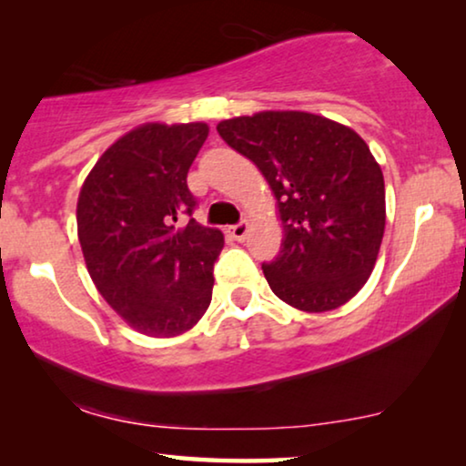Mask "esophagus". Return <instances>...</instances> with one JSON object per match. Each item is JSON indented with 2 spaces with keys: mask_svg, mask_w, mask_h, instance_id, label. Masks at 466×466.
<instances>
[{
  "mask_svg": "<svg viewBox=\"0 0 466 466\" xmlns=\"http://www.w3.org/2000/svg\"><path fill=\"white\" fill-rule=\"evenodd\" d=\"M247 232H249V223H247V221H238L237 226L229 228V234H232V237L237 240H245Z\"/></svg>",
  "mask_w": 466,
  "mask_h": 466,
  "instance_id": "34e87169",
  "label": "esophagus"
}]
</instances>
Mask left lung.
Returning a JSON list of instances; mask_svg holds the SVG:
<instances>
[{
	"label": "left lung",
	"instance_id": "obj_1",
	"mask_svg": "<svg viewBox=\"0 0 466 466\" xmlns=\"http://www.w3.org/2000/svg\"><path fill=\"white\" fill-rule=\"evenodd\" d=\"M217 132L275 191L285 238L262 264L270 289L309 313L345 305L373 272L386 228L383 175L367 142L296 110L237 116Z\"/></svg>",
	"mask_w": 466,
	"mask_h": 466
}]
</instances>
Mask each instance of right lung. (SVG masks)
Masks as SVG:
<instances>
[{"instance_id":"right-lung-1","label":"right lung","mask_w":466,"mask_h":466,"mask_svg":"<svg viewBox=\"0 0 466 466\" xmlns=\"http://www.w3.org/2000/svg\"><path fill=\"white\" fill-rule=\"evenodd\" d=\"M207 136V123L136 127L97 159L80 189L86 270L104 300L147 337L194 328L213 296L223 234L191 219L198 200L187 187Z\"/></svg>"}]
</instances>
